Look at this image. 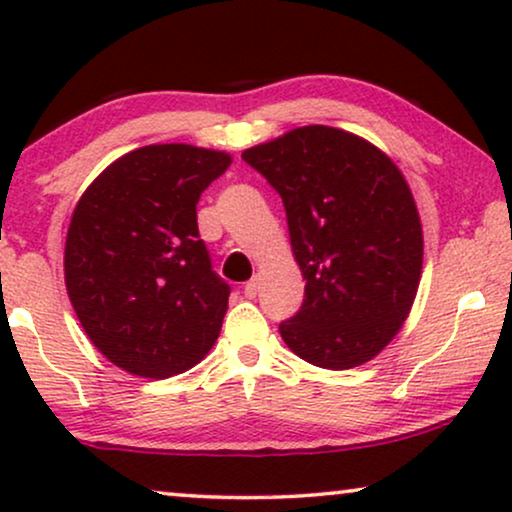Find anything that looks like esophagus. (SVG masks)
<instances>
[{"mask_svg":"<svg viewBox=\"0 0 512 512\" xmlns=\"http://www.w3.org/2000/svg\"><path fill=\"white\" fill-rule=\"evenodd\" d=\"M256 293H258V279H251V282L244 284V296L256 298Z\"/></svg>","mask_w":512,"mask_h":512,"instance_id":"1","label":"esophagus"}]
</instances>
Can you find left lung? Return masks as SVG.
Masks as SVG:
<instances>
[{
    "label": "left lung",
    "mask_w": 512,
    "mask_h": 512,
    "mask_svg": "<svg viewBox=\"0 0 512 512\" xmlns=\"http://www.w3.org/2000/svg\"><path fill=\"white\" fill-rule=\"evenodd\" d=\"M242 160L282 198L305 279L303 305L279 324L284 342L328 370L370 361L410 314L422 275V223L401 170L328 125L251 146Z\"/></svg>",
    "instance_id": "obj_1"
}]
</instances>
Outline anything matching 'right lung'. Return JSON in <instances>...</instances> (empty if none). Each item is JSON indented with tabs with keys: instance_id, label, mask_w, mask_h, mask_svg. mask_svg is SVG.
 <instances>
[{
	"instance_id": "obj_1",
	"label": "right lung",
	"mask_w": 512,
	"mask_h": 512,
	"mask_svg": "<svg viewBox=\"0 0 512 512\" xmlns=\"http://www.w3.org/2000/svg\"><path fill=\"white\" fill-rule=\"evenodd\" d=\"M223 151L151 144L111 163L81 195L65 242V284L88 338L139 377L184 373L219 338L230 286L198 233Z\"/></svg>"
}]
</instances>
